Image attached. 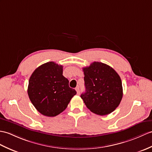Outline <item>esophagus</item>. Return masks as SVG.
I'll use <instances>...</instances> for the list:
<instances>
[{"label": "esophagus", "mask_w": 152, "mask_h": 152, "mask_svg": "<svg viewBox=\"0 0 152 152\" xmlns=\"http://www.w3.org/2000/svg\"><path fill=\"white\" fill-rule=\"evenodd\" d=\"M76 92H77V94H80V88H79V87H76Z\"/></svg>", "instance_id": "esophagus-1"}]
</instances>
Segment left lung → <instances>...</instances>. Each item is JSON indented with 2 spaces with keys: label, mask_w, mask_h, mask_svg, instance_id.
Wrapping results in <instances>:
<instances>
[{
  "label": "left lung",
  "mask_w": 152,
  "mask_h": 152,
  "mask_svg": "<svg viewBox=\"0 0 152 152\" xmlns=\"http://www.w3.org/2000/svg\"><path fill=\"white\" fill-rule=\"evenodd\" d=\"M86 92L81 94L87 107L98 115L111 113L123 96L122 81L115 70L105 63L94 61L83 68Z\"/></svg>",
  "instance_id": "8db88e82"
}]
</instances>
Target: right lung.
Wrapping results in <instances>:
<instances>
[{
  "label": "right lung",
  "instance_id": "obj_1",
  "mask_svg": "<svg viewBox=\"0 0 152 152\" xmlns=\"http://www.w3.org/2000/svg\"><path fill=\"white\" fill-rule=\"evenodd\" d=\"M63 76V66L53 61L37 67L31 75L28 87L30 100L45 116H56L67 107L76 91L69 87Z\"/></svg>",
  "mask_w": 152,
  "mask_h": 152
}]
</instances>
